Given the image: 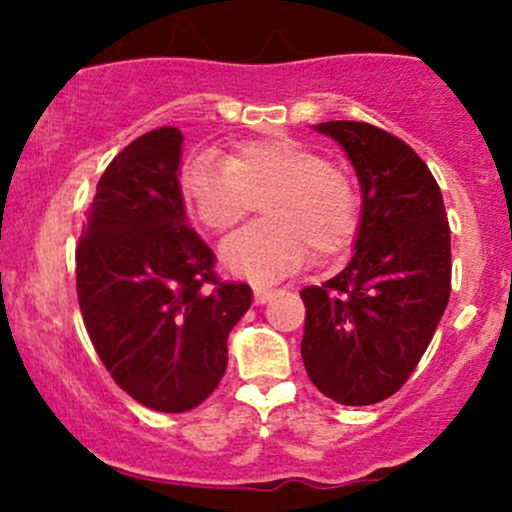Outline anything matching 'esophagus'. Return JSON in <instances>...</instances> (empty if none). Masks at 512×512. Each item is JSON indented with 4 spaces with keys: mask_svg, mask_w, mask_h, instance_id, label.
<instances>
[{
    "mask_svg": "<svg viewBox=\"0 0 512 512\" xmlns=\"http://www.w3.org/2000/svg\"><path fill=\"white\" fill-rule=\"evenodd\" d=\"M272 297H275V289H270V287H255V302H257V304L270 302Z\"/></svg>",
    "mask_w": 512,
    "mask_h": 512,
    "instance_id": "esophagus-1",
    "label": "esophagus"
}]
</instances>
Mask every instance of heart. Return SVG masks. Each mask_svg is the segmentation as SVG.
<instances>
[{
	"mask_svg": "<svg viewBox=\"0 0 512 512\" xmlns=\"http://www.w3.org/2000/svg\"><path fill=\"white\" fill-rule=\"evenodd\" d=\"M190 213L210 232L240 223L257 200L265 223L235 232L220 247L227 272L252 282H275L319 257L352 247L361 220L356 183L292 138H260L218 160L198 156L180 175Z\"/></svg>",
	"mask_w": 512,
	"mask_h": 512,
	"instance_id": "b5f03b06",
	"label": "heart"
}]
</instances>
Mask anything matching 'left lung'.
Returning a JSON list of instances; mask_svg holds the SVG:
<instances>
[{
	"mask_svg": "<svg viewBox=\"0 0 512 512\" xmlns=\"http://www.w3.org/2000/svg\"><path fill=\"white\" fill-rule=\"evenodd\" d=\"M317 128L347 151L361 185L354 257L304 287L302 361L344 406L389 399L414 374L451 297V227L441 188L401 138L361 121Z\"/></svg>",
	"mask_w": 512,
	"mask_h": 512,
	"instance_id": "1",
	"label": "left lung"
}]
</instances>
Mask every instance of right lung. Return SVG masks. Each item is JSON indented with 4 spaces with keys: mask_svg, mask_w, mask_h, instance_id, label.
Here are the masks:
<instances>
[{
    "mask_svg": "<svg viewBox=\"0 0 512 512\" xmlns=\"http://www.w3.org/2000/svg\"><path fill=\"white\" fill-rule=\"evenodd\" d=\"M183 133L156 128L103 170L76 247L86 332L113 381L138 404L183 414L227 369V337L252 304L245 282L215 275V255L185 218Z\"/></svg>",
    "mask_w": 512,
    "mask_h": 512,
    "instance_id": "right-lung-1",
    "label": "right lung"
}]
</instances>
